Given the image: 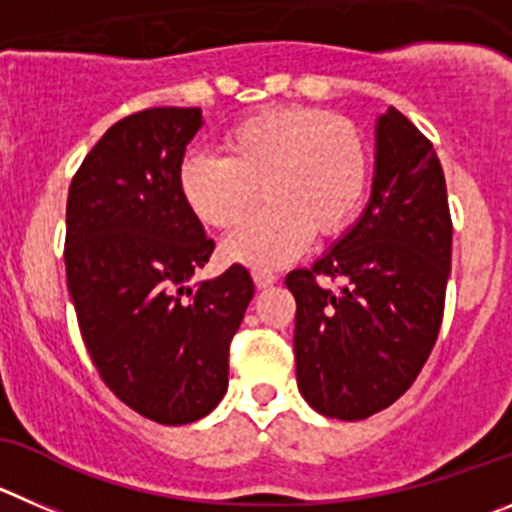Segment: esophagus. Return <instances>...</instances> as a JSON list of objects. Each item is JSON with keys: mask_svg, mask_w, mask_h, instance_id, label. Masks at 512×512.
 <instances>
[{"mask_svg": "<svg viewBox=\"0 0 512 512\" xmlns=\"http://www.w3.org/2000/svg\"><path fill=\"white\" fill-rule=\"evenodd\" d=\"M252 280H255L257 288H270V285L278 283V275L270 270H252Z\"/></svg>", "mask_w": 512, "mask_h": 512, "instance_id": "34e87169", "label": "esophagus"}]
</instances>
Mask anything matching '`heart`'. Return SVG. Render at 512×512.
<instances>
[{
  "label": "heart",
  "mask_w": 512,
  "mask_h": 512,
  "mask_svg": "<svg viewBox=\"0 0 512 512\" xmlns=\"http://www.w3.org/2000/svg\"><path fill=\"white\" fill-rule=\"evenodd\" d=\"M222 156L189 154L176 171L186 209L202 224L232 229L260 186V214L224 242L229 262L272 270L298 257L310 234L343 232L369 189V148L353 123L315 108H270L234 123Z\"/></svg>",
  "instance_id": "1"
}]
</instances>
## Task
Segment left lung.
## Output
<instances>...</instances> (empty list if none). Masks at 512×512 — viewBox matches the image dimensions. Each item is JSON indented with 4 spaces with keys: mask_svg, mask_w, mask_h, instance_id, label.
Returning a JSON list of instances; mask_svg holds the SVG:
<instances>
[{
    "mask_svg": "<svg viewBox=\"0 0 512 512\" xmlns=\"http://www.w3.org/2000/svg\"><path fill=\"white\" fill-rule=\"evenodd\" d=\"M450 265L452 219L437 151L389 108L376 121L366 209L310 270L285 278L298 305V389L315 412L356 422L414 384L442 326Z\"/></svg>",
    "mask_w": 512,
    "mask_h": 512,
    "instance_id": "8db88e82",
    "label": "left lung"
}]
</instances>
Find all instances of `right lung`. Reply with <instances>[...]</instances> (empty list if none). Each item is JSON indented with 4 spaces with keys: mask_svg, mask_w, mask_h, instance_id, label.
<instances>
[{
    "mask_svg": "<svg viewBox=\"0 0 512 512\" xmlns=\"http://www.w3.org/2000/svg\"><path fill=\"white\" fill-rule=\"evenodd\" d=\"M202 123L199 108L113 123L68 194L65 272L85 348L123 404L169 427L222 401L229 343L255 295L242 265L189 285L214 250L176 186Z\"/></svg>",
    "mask_w": 512,
    "mask_h": 512,
    "instance_id": "right-lung-1",
    "label": "right lung"
}]
</instances>
